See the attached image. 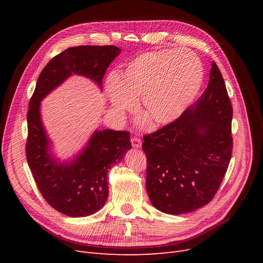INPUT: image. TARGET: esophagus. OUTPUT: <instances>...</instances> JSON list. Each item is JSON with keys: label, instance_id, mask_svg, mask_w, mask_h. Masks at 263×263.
Masks as SVG:
<instances>
[{"label": "esophagus", "instance_id": "obj_1", "mask_svg": "<svg viewBox=\"0 0 263 263\" xmlns=\"http://www.w3.org/2000/svg\"><path fill=\"white\" fill-rule=\"evenodd\" d=\"M131 143H132V146L134 148H141L142 147V141L140 139H137V137H132Z\"/></svg>", "mask_w": 263, "mask_h": 263}]
</instances>
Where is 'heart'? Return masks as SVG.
<instances>
[{
    "instance_id": "b5f03b06",
    "label": "heart",
    "mask_w": 263,
    "mask_h": 263,
    "mask_svg": "<svg viewBox=\"0 0 263 263\" xmlns=\"http://www.w3.org/2000/svg\"><path fill=\"white\" fill-rule=\"evenodd\" d=\"M202 79V64L194 53L161 50L140 55L120 77L110 73L105 93L116 115L133 108L140 98L147 120L162 126L180 116L198 92Z\"/></svg>"
}]
</instances>
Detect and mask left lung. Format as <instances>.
<instances>
[{
    "instance_id": "8db88e82",
    "label": "left lung",
    "mask_w": 263,
    "mask_h": 263,
    "mask_svg": "<svg viewBox=\"0 0 263 263\" xmlns=\"http://www.w3.org/2000/svg\"><path fill=\"white\" fill-rule=\"evenodd\" d=\"M200 98L175 121L144 135L146 189L161 212L183 214L209 203L232 154V106L215 62Z\"/></svg>"
}]
</instances>
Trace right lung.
Listing matches in <instances>:
<instances>
[{"instance_id":"1","label":"right lung","mask_w":263,"mask_h":263,"mask_svg":"<svg viewBox=\"0 0 263 263\" xmlns=\"http://www.w3.org/2000/svg\"><path fill=\"white\" fill-rule=\"evenodd\" d=\"M119 53L115 46L66 49L43 69L30 100L26 160L41 195L52 208L68 216H88L103 208L108 196V170L132 148L130 133L97 130L81 154L71 162L60 163L50 154L51 142L40 118V101L72 74L86 77L101 87L107 67Z\"/></svg>"}]
</instances>
